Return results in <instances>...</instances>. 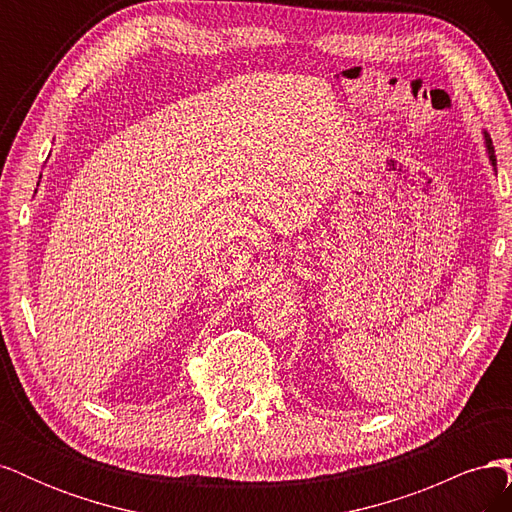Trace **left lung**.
Returning a JSON list of instances; mask_svg holds the SVG:
<instances>
[{"label":"left lung","instance_id":"obj_1","mask_svg":"<svg viewBox=\"0 0 512 512\" xmlns=\"http://www.w3.org/2000/svg\"><path fill=\"white\" fill-rule=\"evenodd\" d=\"M485 143H487V151H489V160H491V164L495 166V151H493V145H491V138H489V134L485 132Z\"/></svg>","mask_w":512,"mask_h":512}]
</instances>
